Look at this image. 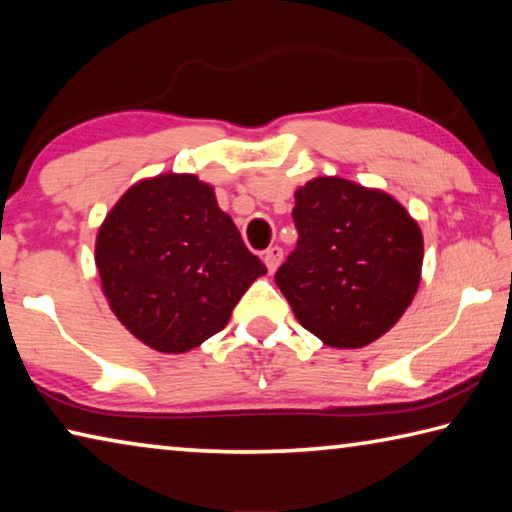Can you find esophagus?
I'll use <instances>...</instances> for the list:
<instances>
[{
	"instance_id": "1",
	"label": "esophagus",
	"mask_w": 512,
	"mask_h": 512,
	"mask_svg": "<svg viewBox=\"0 0 512 512\" xmlns=\"http://www.w3.org/2000/svg\"><path fill=\"white\" fill-rule=\"evenodd\" d=\"M282 248L280 246H271V248H266L264 250V264H266V268H268V271H275V268L277 266H280V262H282Z\"/></svg>"
}]
</instances>
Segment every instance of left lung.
I'll return each mask as SVG.
<instances>
[{
    "label": "left lung",
    "instance_id": "obj_1",
    "mask_svg": "<svg viewBox=\"0 0 512 512\" xmlns=\"http://www.w3.org/2000/svg\"><path fill=\"white\" fill-rule=\"evenodd\" d=\"M298 246L275 273L300 325L329 348L386 334L418 291L422 232L393 196L325 176L296 192Z\"/></svg>",
    "mask_w": 512,
    "mask_h": 512
}]
</instances>
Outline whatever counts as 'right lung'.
I'll use <instances>...</instances> for the list:
<instances>
[{
	"label": "right lung",
	"instance_id": "right-lung-1",
	"mask_svg": "<svg viewBox=\"0 0 512 512\" xmlns=\"http://www.w3.org/2000/svg\"><path fill=\"white\" fill-rule=\"evenodd\" d=\"M94 262L119 323L169 354L221 332L266 273L214 189L192 173H164L128 189L99 228Z\"/></svg>",
	"mask_w": 512,
	"mask_h": 512
}]
</instances>
